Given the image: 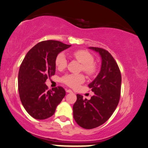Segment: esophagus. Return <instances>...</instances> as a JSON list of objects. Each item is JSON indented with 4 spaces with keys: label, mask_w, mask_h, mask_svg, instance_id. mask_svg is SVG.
Masks as SVG:
<instances>
[{
    "label": "esophagus",
    "mask_w": 148,
    "mask_h": 148,
    "mask_svg": "<svg viewBox=\"0 0 148 148\" xmlns=\"http://www.w3.org/2000/svg\"><path fill=\"white\" fill-rule=\"evenodd\" d=\"M66 92H68V93H72V91L70 90V89H68V90H66Z\"/></svg>",
    "instance_id": "34e87169"
}]
</instances>
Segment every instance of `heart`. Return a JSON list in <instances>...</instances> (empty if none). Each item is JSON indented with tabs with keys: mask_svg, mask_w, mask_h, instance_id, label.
Returning a JSON list of instances; mask_svg holds the SVG:
<instances>
[{
	"mask_svg": "<svg viewBox=\"0 0 148 148\" xmlns=\"http://www.w3.org/2000/svg\"><path fill=\"white\" fill-rule=\"evenodd\" d=\"M73 56L79 62L82 64V70L86 74L91 75L94 74L96 67L93 64L94 58L91 54L85 50H77L73 52ZM56 66L60 69H64L67 65V60L63 53H60L56 58ZM85 78L82 74H68L64 75L61 81L71 88H76L79 85L84 82Z\"/></svg>",
	"mask_w": 148,
	"mask_h": 148,
	"instance_id": "heart-1",
	"label": "heart"
}]
</instances>
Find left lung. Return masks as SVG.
Segmentation results:
<instances>
[{
  "label": "left lung",
  "mask_w": 148,
  "mask_h": 148,
  "mask_svg": "<svg viewBox=\"0 0 148 148\" xmlns=\"http://www.w3.org/2000/svg\"><path fill=\"white\" fill-rule=\"evenodd\" d=\"M88 48L99 53L101 58V70L88 84L95 95L87 100L77 94V100L73 105L74 120L87 130L101 125L113 115L119 101L121 86L119 68L111 53L99 47Z\"/></svg>",
  "instance_id": "1"
}]
</instances>
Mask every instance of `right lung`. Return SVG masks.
Segmentation results:
<instances>
[{"mask_svg":"<svg viewBox=\"0 0 148 148\" xmlns=\"http://www.w3.org/2000/svg\"><path fill=\"white\" fill-rule=\"evenodd\" d=\"M70 46L58 41H41L28 51L22 62L18 75V93L23 106L32 117L39 120L50 117L65 97L62 87L47 90L45 82L55 74L58 53Z\"/></svg>","mask_w":148,"mask_h":148,"instance_id":"right-lung-1","label":"right lung"}]
</instances>
